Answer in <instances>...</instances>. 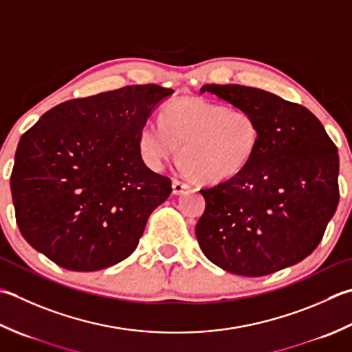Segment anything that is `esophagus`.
<instances>
[{
    "label": "esophagus",
    "mask_w": 352,
    "mask_h": 352,
    "mask_svg": "<svg viewBox=\"0 0 352 352\" xmlns=\"http://www.w3.org/2000/svg\"><path fill=\"white\" fill-rule=\"evenodd\" d=\"M190 186L184 182L180 180H174L172 182V192H174V195H182L184 194L186 190H189Z\"/></svg>",
    "instance_id": "34e87169"
}]
</instances>
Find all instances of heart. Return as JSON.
Masks as SVG:
<instances>
[{"label":"heart","instance_id":"b5f03b06","mask_svg":"<svg viewBox=\"0 0 352 352\" xmlns=\"http://www.w3.org/2000/svg\"><path fill=\"white\" fill-rule=\"evenodd\" d=\"M256 116L201 98H180L163 108L160 122L139 131V151L151 169L160 170L182 144L180 168L188 175L218 183L243 172L259 149Z\"/></svg>","mask_w":352,"mask_h":352}]
</instances>
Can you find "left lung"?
<instances>
[{
	"label": "left lung",
	"mask_w": 352,
	"mask_h": 352,
	"mask_svg": "<svg viewBox=\"0 0 352 352\" xmlns=\"http://www.w3.org/2000/svg\"><path fill=\"white\" fill-rule=\"evenodd\" d=\"M256 116L259 149L243 172L201 192L195 235L210 263L258 278L300 263L339 204V154L309 109L259 88L203 85Z\"/></svg>",
	"instance_id": "8db88e82"
}]
</instances>
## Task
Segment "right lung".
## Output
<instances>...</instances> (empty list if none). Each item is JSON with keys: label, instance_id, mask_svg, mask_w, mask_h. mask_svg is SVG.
I'll return each mask as SVG.
<instances>
[{"label": "right lung", "instance_id": "1", "mask_svg": "<svg viewBox=\"0 0 352 352\" xmlns=\"http://www.w3.org/2000/svg\"><path fill=\"white\" fill-rule=\"evenodd\" d=\"M174 93L128 85L47 111L18 143L10 175L21 235L72 272H96L135 250L153 210L170 192L144 164L139 131Z\"/></svg>", "mask_w": 352, "mask_h": 352}]
</instances>
